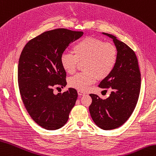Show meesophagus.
I'll return each instance as SVG.
<instances>
[{"label":"esophagus","mask_w":156,"mask_h":156,"mask_svg":"<svg viewBox=\"0 0 156 156\" xmlns=\"http://www.w3.org/2000/svg\"><path fill=\"white\" fill-rule=\"evenodd\" d=\"M78 94L79 96H82L85 94V93L83 91H81V90H78Z\"/></svg>","instance_id":"obj_1"}]
</instances>
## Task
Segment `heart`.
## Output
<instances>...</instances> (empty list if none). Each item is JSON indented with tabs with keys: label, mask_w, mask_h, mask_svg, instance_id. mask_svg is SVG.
I'll list each match as a JSON object with an SVG mask.
<instances>
[{
	"label": "heart",
	"mask_w": 156,
	"mask_h": 156,
	"mask_svg": "<svg viewBox=\"0 0 156 156\" xmlns=\"http://www.w3.org/2000/svg\"><path fill=\"white\" fill-rule=\"evenodd\" d=\"M73 54L63 53L60 56L62 67L68 74H73L79 62H84V72L72 76L68 84L72 88L86 91L99 79L108 76L113 71L118 60L116 47L110 42L94 37H86L76 44Z\"/></svg>",
	"instance_id": "heart-1"
}]
</instances>
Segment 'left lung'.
Returning <instances> with one entry per match:
<instances>
[{"label":"left lung","instance_id":"1","mask_svg":"<svg viewBox=\"0 0 156 156\" xmlns=\"http://www.w3.org/2000/svg\"><path fill=\"white\" fill-rule=\"evenodd\" d=\"M102 34L113 39L118 60L113 71L98 85L101 88H111L110 96L102 100L96 94H90L92 102L89 111L99 128L110 130L124 124L134 110L140 92L141 74L134 51L112 34Z\"/></svg>","mask_w":156,"mask_h":156}]
</instances>
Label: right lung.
I'll use <instances>...</instances> for the list:
<instances>
[{
	"label": "right lung",
	"mask_w": 156,
	"mask_h": 156,
	"mask_svg": "<svg viewBox=\"0 0 156 156\" xmlns=\"http://www.w3.org/2000/svg\"><path fill=\"white\" fill-rule=\"evenodd\" d=\"M83 34L66 28L46 31L28 41L21 52L18 82L22 100L32 119L46 129L66 124L76 104L78 93L74 88L57 94L53 92L54 87L67 84L60 56Z\"/></svg>",
	"instance_id": "1"
}]
</instances>
